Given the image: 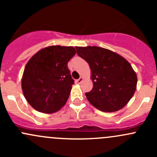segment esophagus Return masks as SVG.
<instances>
[{
  "label": "esophagus",
  "mask_w": 157,
  "mask_h": 157,
  "mask_svg": "<svg viewBox=\"0 0 157 157\" xmlns=\"http://www.w3.org/2000/svg\"><path fill=\"white\" fill-rule=\"evenodd\" d=\"M83 77H80V78H79L78 80H77V83H80L82 81H83Z\"/></svg>",
  "instance_id": "obj_1"
}]
</instances>
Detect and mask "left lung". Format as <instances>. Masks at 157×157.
I'll use <instances>...</instances> for the list:
<instances>
[{
	"label": "left lung",
	"instance_id": "left-lung-1",
	"mask_svg": "<svg viewBox=\"0 0 157 157\" xmlns=\"http://www.w3.org/2000/svg\"><path fill=\"white\" fill-rule=\"evenodd\" d=\"M75 48L91 69L93 87L85 93L89 102L105 112H116L125 106L134 96L137 83L130 63L118 54L101 47Z\"/></svg>",
	"mask_w": 157,
	"mask_h": 157
}]
</instances>
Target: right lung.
<instances>
[{"mask_svg":"<svg viewBox=\"0 0 157 157\" xmlns=\"http://www.w3.org/2000/svg\"><path fill=\"white\" fill-rule=\"evenodd\" d=\"M74 47L52 45L41 49L25 67L22 90L29 104L43 113H54L67 102L74 80L67 63Z\"/></svg>","mask_w":157,"mask_h":157,"instance_id":"right-lung-1","label":"right lung"}]
</instances>
